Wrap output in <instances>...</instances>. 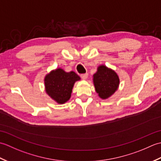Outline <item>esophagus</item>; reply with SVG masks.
Instances as JSON below:
<instances>
[{
    "instance_id": "34e87169",
    "label": "esophagus",
    "mask_w": 161,
    "mask_h": 161,
    "mask_svg": "<svg viewBox=\"0 0 161 161\" xmlns=\"http://www.w3.org/2000/svg\"><path fill=\"white\" fill-rule=\"evenodd\" d=\"M80 77H81V79H82V80H86L87 77H88V74H87V73L81 74V75H80Z\"/></svg>"
}]
</instances>
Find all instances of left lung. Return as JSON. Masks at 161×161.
I'll return each instance as SVG.
<instances>
[{
    "label": "left lung",
    "mask_w": 161,
    "mask_h": 161,
    "mask_svg": "<svg viewBox=\"0 0 161 161\" xmlns=\"http://www.w3.org/2000/svg\"><path fill=\"white\" fill-rule=\"evenodd\" d=\"M95 91L102 100H106L114 95L118 90L119 79L115 70L104 65L97 67V72L93 76Z\"/></svg>",
    "instance_id": "8db88e82"
}]
</instances>
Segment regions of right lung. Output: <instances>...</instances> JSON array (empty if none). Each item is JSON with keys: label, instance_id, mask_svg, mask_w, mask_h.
Masks as SVG:
<instances>
[{"label": "right lung", "instance_id": "1", "mask_svg": "<svg viewBox=\"0 0 161 161\" xmlns=\"http://www.w3.org/2000/svg\"><path fill=\"white\" fill-rule=\"evenodd\" d=\"M79 80L80 77L75 72L67 73L62 68H57L44 78L46 93L57 103L64 104L70 100L74 84Z\"/></svg>", "mask_w": 161, "mask_h": 161}]
</instances>
